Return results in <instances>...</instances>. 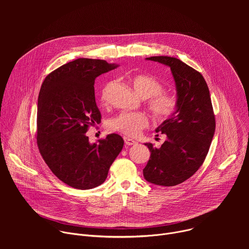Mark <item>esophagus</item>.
Masks as SVG:
<instances>
[{"mask_svg": "<svg viewBox=\"0 0 249 249\" xmlns=\"http://www.w3.org/2000/svg\"><path fill=\"white\" fill-rule=\"evenodd\" d=\"M124 142H125V144L127 145V146H134V145H137V142L136 141H134V140H132V139H130V138H124Z\"/></svg>", "mask_w": 249, "mask_h": 249, "instance_id": "esophagus-1", "label": "esophagus"}]
</instances>
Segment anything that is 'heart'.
I'll return each mask as SVG.
<instances>
[{"label": "heart", "mask_w": 249, "mask_h": 249, "mask_svg": "<svg viewBox=\"0 0 249 249\" xmlns=\"http://www.w3.org/2000/svg\"><path fill=\"white\" fill-rule=\"evenodd\" d=\"M115 82H109L101 90V100L107 99L108 93ZM131 84L136 92L147 98L146 106L157 121L170 119L178 109V98L176 94L163 90V84L153 76L138 74L131 78ZM149 118L145 113L123 111L110 118L107 127L113 132L121 133L128 137L137 136L142 130L148 127Z\"/></svg>", "instance_id": "obj_1"}]
</instances>
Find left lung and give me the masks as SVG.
Listing matches in <instances>:
<instances>
[{
	"label": "left lung",
	"mask_w": 249,
	"mask_h": 249,
	"mask_svg": "<svg viewBox=\"0 0 249 249\" xmlns=\"http://www.w3.org/2000/svg\"><path fill=\"white\" fill-rule=\"evenodd\" d=\"M147 60L170 68L179 105L176 113L156 129L166 136L161 147L145 144L151 157L143 173L151 183L174 186L187 180L203 164L215 134V115L207 83L198 71L173 57Z\"/></svg>",
	"instance_id": "left-lung-1"
}]
</instances>
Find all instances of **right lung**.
Listing matches in <instances>:
<instances>
[{
  "instance_id": "obj_1",
  "label": "right lung",
  "mask_w": 249,
  "mask_h": 249,
  "mask_svg": "<svg viewBox=\"0 0 249 249\" xmlns=\"http://www.w3.org/2000/svg\"><path fill=\"white\" fill-rule=\"evenodd\" d=\"M117 68L104 60L79 58L50 73L42 83L37 103V146L44 161L67 185L87 190L102 184L122 151L118 134L90 144L87 132L99 123L96 77Z\"/></svg>"
}]
</instances>
